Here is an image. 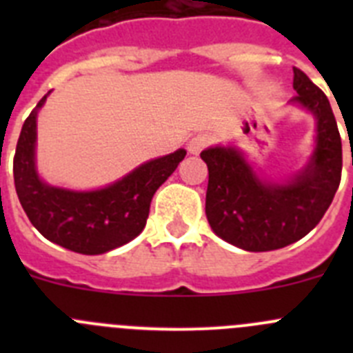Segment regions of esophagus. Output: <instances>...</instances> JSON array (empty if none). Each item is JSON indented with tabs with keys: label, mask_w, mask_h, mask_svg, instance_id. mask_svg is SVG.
<instances>
[{
	"label": "esophagus",
	"mask_w": 353,
	"mask_h": 353,
	"mask_svg": "<svg viewBox=\"0 0 353 353\" xmlns=\"http://www.w3.org/2000/svg\"><path fill=\"white\" fill-rule=\"evenodd\" d=\"M208 145H210V138H208L207 134H198V136H194V138L189 141L187 150H189V154L198 155L199 152H201L203 148H207Z\"/></svg>",
	"instance_id": "esophagus-1"
}]
</instances>
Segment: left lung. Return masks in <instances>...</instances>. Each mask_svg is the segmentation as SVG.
I'll list each match as a JSON object with an SVG mask.
<instances>
[{
	"label": "left lung",
	"mask_w": 353,
	"mask_h": 353,
	"mask_svg": "<svg viewBox=\"0 0 353 353\" xmlns=\"http://www.w3.org/2000/svg\"><path fill=\"white\" fill-rule=\"evenodd\" d=\"M292 104L316 120L313 154L305 166L283 182L260 179L236 146L201 152L208 166L205 212L210 228L244 251L281 249L320 223L341 182V136L329 99L304 72L293 67Z\"/></svg>",
	"instance_id": "left-lung-1"
}]
</instances>
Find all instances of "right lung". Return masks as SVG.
Returning <instances> with one entry per match:
<instances>
[{
	"label": "right lung",
	"instance_id": "right-lung-1",
	"mask_svg": "<svg viewBox=\"0 0 353 353\" xmlns=\"http://www.w3.org/2000/svg\"><path fill=\"white\" fill-rule=\"evenodd\" d=\"M51 93V92H49ZM24 121L14 159L19 201L43 236L81 254H102L139 235L148 219L155 191L176 170L185 150L152 159L117 182L95 191L49 185L37 171V117L46 99Z\"/></svg>",
	"mask_w": 353,
	"mask_h": 353
}]
</instances>
